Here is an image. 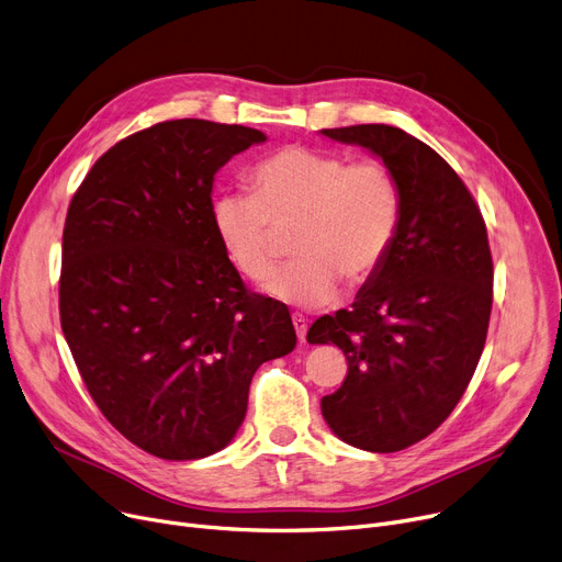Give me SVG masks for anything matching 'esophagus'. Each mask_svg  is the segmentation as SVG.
I'll return each mask as SVG.
<instances>
[{"label":"esophagus","instance_id":"34e87169","mask_svg":"<svg viewBox=\"0 0 562 562\" xmlns=\"http://www.w3.org/2000/svg\"><path fill=\"white\" fill-rule=\"evenodd\" d=\"M291 321H293V328H296V335L301 341H305V335H307V318L299 312L291 314Z\"/></svg>","mask_w":562,"mask_h":562}]
</instances>
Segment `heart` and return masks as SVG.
<instances>
[{
	"instance_id": "1",
	"label": "heart",
	"mask_w": 562,
	"mask_h": 562,
	"mask_svg": "<svg viewBox=\"0 0 562 562\" xmlns=\"http://www.w3.org/2000/svg\"><path fill=\"white\" fill-rule=\"evenodd\" d=\"M252 193H223L212 221L239 273L269 278L278 232L299 225L291 252L299 259L266 282V293L296 307L328 305L339 278L367 282L385 261L401 223V189L380 159L348 161L339 153L286 145L250 172Z\"/></svg>"
}]
</instances>
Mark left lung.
Here are the masks:
<instances>
[{"mask_svg":"<svg viewBox=\"0 0 562 562\" xmlns=\"http://www.w3.org/2000/svg\"><path fill=\"white\" fill-rule=\"evenodd\" d=\"M385 161L401 189V223L350 310L321 316L310 344L344 350L348 373L321 398L346 445L394 453L437 430L462 398L487 337L492 252L474 195L430 145L392 125L321 130Z\"/></svg>","mask_w":562,"mask_h":562,"instance_id":"1","label":"left lung"}]
</instances>
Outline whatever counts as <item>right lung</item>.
Listing matches in <instances>:
<instances>
[{"mask_svg":"<svg viewBox=\"0 0 562 562\" xmlns=\"http://www.w3.org/2000/svg\"><path fill=\"white\" fill-rule=\"evenodd\" d=\"M263 140L198 117L157 123L109 147L70 200L61 328L106 422L150 456L227 447L255 371L296 346L289 310L244 284L212 221L216 170Z\"/></svg>","mask_w":562,"mask_h":562,"instance_id":"right-lung-1","label":"right lung"}]
</instances>
